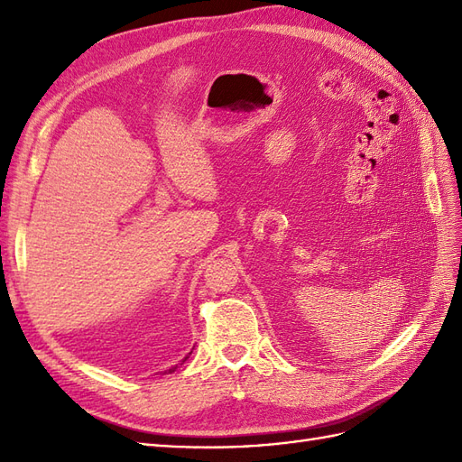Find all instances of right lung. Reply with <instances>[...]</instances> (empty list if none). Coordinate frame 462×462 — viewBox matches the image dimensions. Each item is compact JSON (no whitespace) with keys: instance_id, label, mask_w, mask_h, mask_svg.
Returning a JSON list of instances; mask_svg holds the SVG:
<instances>
[{"instance_id":"obj_1","label":"right lung","mask_w":462,"mask_h":462,"mask_svg":"<svg viewBox=\"0 0 462 462\" xmlns=\"http://www.w3.org/2000/svg\"><path fill=\"white\" fill-rule=\"evenodd\" d=\"M187 358H189V356H187ZM187 358H185V360H187ZM185 360H183V362H185ZM175 368H177V366H173V368H171V370H170V372H173V370H175Z\"/></svg>"}]
</instances>
